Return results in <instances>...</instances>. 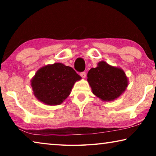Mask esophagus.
I'll list each match as a JSON object with an SVG mask.
<instances>
[{"label": "esophagus", "mask_w": 156, "mask_h": 156, "mask_svg": "<svg viewBox=\"0 0 156 156\" xmlns=\"http://www.w3.org/2000/svg\"><path fill=\"white\" fill-rule=\"evenodd\" d=\"M80 75L81 77H82V78H86V76H87V74H86V72H81V73H80Z\"/></svg>", "instance_id": "34e87169"}]
</instances>
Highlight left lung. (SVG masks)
I'll use <instances>...</instances> for the list:
<instances>
[{
    "instance_id": "8db88e82",
    "label": "left lung",
    "mask_w": 156,
    "mask_h": 156,
    "mask_svg": "<svg viewBox=\"0 0 156 156\" xmlns=\"http://www.w3.org/2000/svg\"><path fill=\"white\" fill-rule=\"evenodd\" d=\"M87 80L94 95L104 101H112L125 91L127 78L122 69L112 67L105 61L91 68L87 73Z\"/></svg>"
}]
</instances>
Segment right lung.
I'll use <instances>...</instances> for the list:
<instances>
[{"label":"right lung","instance_id":"right-lung-1","mask_svg":"<svg viewBox=\"0 0 156 156\" xmlns=\"http://www.w3.org/2000/svg\"><path fill=\"white\" fill-rule=\"evenodd\" d=\"M81 77L72 67L54 63L41 68L31 80L35 96L48 105H60L70 94L75 82Z\"/></svg>","mask_w":156,"mask_h":156}]
</instances>
